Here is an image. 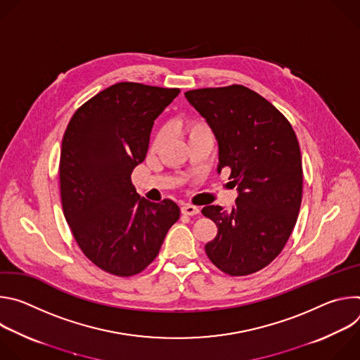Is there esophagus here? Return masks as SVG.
<instances>
[{
    "label": "esophagus",
    "instance_id": "esophagus-1",
    "mask_svg": "<svg viewBox=\"0 0 360 360\" xmlns=\"http://www.w3.org/2000/svg\"><path fill=\"white\" fill-rule=\"evenodd\" d=\"M181 211H182L184 215H189V217H193V215L199 214V208L193 207V205H184Z\"/></svg>",
    "mask_w": 360,
    "mask_h": 360
}]
</instances>
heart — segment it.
Returning <instances> with one entry per match:
<instances>
[{"label":"heart","instance_id":"heart-1","mask_svg":"<svg viewBox=\"0 0 360 360\" xmlns=\"http://www.w3.org/2000/svg\"><path fill=\"white\" fill-rule=\"evenodd\" d=\"M205 129H208V127L202 121H188L184 127V131L188 134V136H192L193 134L205 131ZM162 139H164V132H158L155 136V141H153V146H158L162 142Z\"/></svg>","mask_w":360,"mask_h":360}]
</instances>
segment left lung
<instances>
[{
	"label": "left lung",
	"instance_id": "8db88e82",
	"mask_svg": "<svg viewBox=\"0 0 360 360\" xmlns=\"http://www.w3.org/2000/svg\"><path fill=\"white\" fill-rule=\"evenodd\" d=\"M218 142V174L231 169L238 198L232 210L208 205L218 226L205 245L211 262L231 276L268 266L286 245L302 202V158L292 125L259 94L243 86L185 92Z\"/></svg>",
	"mask_w": 360,
	"mask_h": 360
}]
</instances>
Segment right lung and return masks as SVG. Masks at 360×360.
<instances>
[{"mask_svg":"<svg viewBox=\"0 0 360 360\" xmlns=\"http://www.w3.org/2000/svg\"><path fill=\"white\" fill-rule=\"evenodd\" d=\"M178 88L120 82L72 115L60 161L65 219L86 258L117 276L142 272L179 219V207L141 198L131 174L148 152L149 135Z\"/></svg>","mask_w":360,"mask_h":360,"instance_id":"right-lung-1","label":"right lung"}]
</instances>
